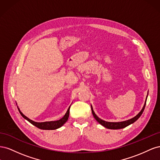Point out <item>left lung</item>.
I'll use <instances>...</instances> for the list:
<instances>
[{
    "label": "left lung",
    "mask_w": 160,
    "mask_h": 160,
    "mask_svg": "<svg viewBox=\"0 0 160 160\" xmlns=\"http://www.w3.org/2000/svg\"><path fill=\"white\" fill-rule=\"evenodd\" d=\"M148 98V96H147ZM147 100V98H146ZM146 102H145V104L143 105V107L142 108V109L141 110V111L136 115L135 116L134 118L130 119L129 120L127 121H124V122H105V121H103L102 119H101L100 118H99L98 116L96 115V114L95 113V112L93 110V108H92V106L91 107V111H92V113H93V115L94 118L97 120V122H99L101 125H102L103 126H104L105 128H108V129H122L124 128L125 127L128 126L130 124H132L133 123H134L135 122H136V121L139 118L140 116L142 115V114L143 113L145 107H146Z\"/></svg>",
    "instance_id": "left-lung-1"
}]
</instances>
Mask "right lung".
<instances>
[{"instance_id":"add662e5","label":"right lung","mask_w":160,"mask_h":160,"mask_svg":"<svg viewBox=\"0 0 160 160\" xmlns=\"http://www.w3.org/2000/svg\"><path fill=\"white\" fill-rule=\"evenodd\" d=\"M18 109L19 111V113H21V115L24 118L27 119L28 122H29L33 125H35V126H36L37 128H39L41 129H45V130H53V129H56L61 128L62 125H63L67 122V121L68 120V118H69L70 107L68 108V109H67V111L66 112L65 115L61 119L57 120V121H52V122H41V123L33 122L32 120H31L30 119H28L27 117H26V116L21 112L18 108Z\"/></svg>"}]
</instances>
